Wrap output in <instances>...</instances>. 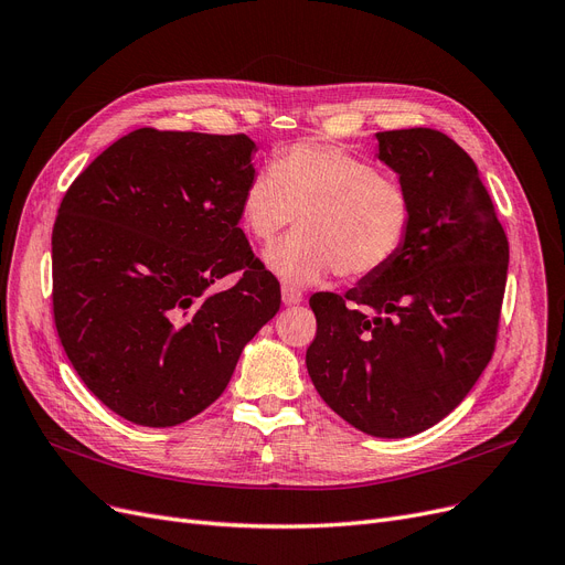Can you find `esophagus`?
I'll list each match as a JSON object with an SVG mask.
<instances>
[{
	"label": "esophagus",
	"mask_w": 565,
	"mask_h": 565,
	"mask_svg": "<svg viewBox=\"0 0 565 565\" xmlns=\"http://www.w3.org/2000/svg\"><path fill=\"white\" fill-rule=\"evenodd\" d=\"M303 301V295L297 289V287H289V285H282V303L285 306H299Z\"/></svg>",
	"instance_id": "1"
}]
</instances>
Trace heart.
Listing matches in <instances>:
<instances>
[{
  "label": "heart",
  "mask_w": 565,
  "mask_h": 565,
  "mask_svg": "<svg viewBox=\"0 0 565 565\" xmlns=\"http://www.w3.org/2000/svg\"><path fill=\"white\" fill-rule=\"evenodd\" d=\"M297 217V234L264 253V266L289 285L329 274L364 280L387 268L411 230L413 204L398 180L352 152L299 143L257 171L241 196L245 232L276 241Z\"/></svg>",
  "instance_id": "b5f03b06"
}]
</instances>
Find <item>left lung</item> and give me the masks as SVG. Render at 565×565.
I'll return each instance as SVG.
<instances>
[{
    "label": "left lung",
    "mask_w": 565,
    "mask_h": 565,
    "mask_svg": "<svg viewBox=\"0 0 565 565\" xmlns=\"http://www.w3.org/2000/svg\"><path fill=\"white\" fill-rule=\"evenodd\" d=\"M377 160L413 204L401 253L345 297L318 291L306 352L329 408L375 438H408L452 413L493 354L508 238L468 152L426 127L377 131Z\"/></svg>",
    "instance_id": "1"
}]
</instances>
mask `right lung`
<instances>
[{
	"instance_id": "add662e5",
	"label": "right lung",
	"mask_w": 565,
	"mask_h": 565,
	"mask_svg": "<svg viewBox=\"0 0 565 565\" xmlns=\"http://www.w3.org/2000/svg\"><path fill=\"white\" fill-rule=\"evenodd\" d=\"M257 146L143 127L66 190L53 227V312L72 366L141 426L192 419L227 390L243 348L280 308L241 196ZM241 273L230 290L210 287Z\"/></svg>"
}]
</instances>
